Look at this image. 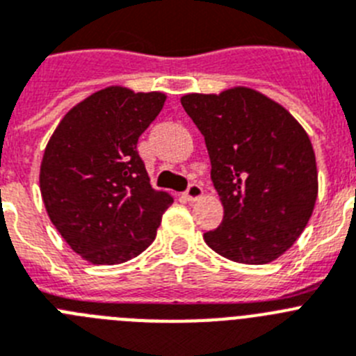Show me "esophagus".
Wrapping results in <instances>:
<instances>
[{
	"instance_id": "34e87169",
	"label": "esophagus",
	"mask_w": 356,
	"mask_h": 356,
	"mask_svg": "<svg viewBox=\"0 0 356 356\" xmlns=\"http://www.w3.org/2000/svg\"><path fill=\"white\" fill-rule=\"evenodd\" d=\"M184 197H186L188 200H197L202 197V188L197 184V182H190L186 188V191H184Z\"/></svg>"
}]
</instances>
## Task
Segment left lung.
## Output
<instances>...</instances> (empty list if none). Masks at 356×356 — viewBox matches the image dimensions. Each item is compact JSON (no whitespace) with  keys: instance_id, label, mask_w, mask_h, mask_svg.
Instances as JSON below:
<instances>
[{"instance_id":"8db88e82","label":"left lung","mask_w":356,"mask_h":356,"mask_svg":"<svg viewBox=\"0 0 356 356\" xmlns=\"http://www.w3.org/2000/svg\"><path fill=\"white\" fill-rule=\"evenodd\" d=\"M204 136L224 218L204 240L231 261L264 265L293 245L317 199L310 138L280 104L247 88L186 95Z\"/></svg>"}]
</instances>
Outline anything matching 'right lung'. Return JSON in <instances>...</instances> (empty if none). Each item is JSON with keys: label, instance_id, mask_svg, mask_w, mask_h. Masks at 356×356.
I'll return each instance as SVG.
<instances>
[{"label": "right lung", "instance_id": "right-lung-1", "mask_svg": "<svg viewBox=\"0 0 356 356\" xmlns=\"http://www.w3.org/2000/svg\"><path fill=\"white\" fill-rule=\"evenodd\" d=\"M165 98L102 89L64 116L46 147L39 179L46 211L89 264L116 265L141 254L174 202L152 190L138 154V140Z\"/></svg>", "mask_w": 356, "mask_h": 356}]
</instances>
